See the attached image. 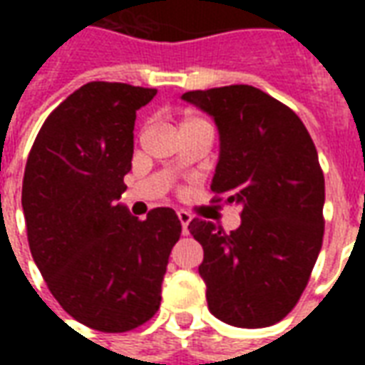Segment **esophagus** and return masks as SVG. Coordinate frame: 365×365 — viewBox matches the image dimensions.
<instances>
[{
    "label": "esophagus",
    "mask_w": 365,
    "mask_h": 365,
    "mask_svg": "<svg viewBox=\"0 0 365 365\" xmlns=\"http://www.w3.org/2000/svg\"><path fill=\"white\" fill-rule=\"evenodd\" d=\"M178 219H180V222H182V232H183V235H190L187 227H190V222H191V215L187 213V211H180V213H178Z\"/></svg>",
    "instance_id": "obj_1"
}]
</instances>
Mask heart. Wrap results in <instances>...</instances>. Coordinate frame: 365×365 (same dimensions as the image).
<instances>
[{
  "label": "heart",
  "mask_w": 365,
  "mask_h": 365,
  "mask_svg": "<svg viewBox=\"0 0 365 365\" xmlns=\"http://www.w3.org/2000/svg\"><path fill=\"white\" fill-rule=\"evenodd\" d=\"M191 125H207L205 120L199 119V117H193V115H185L180 123V128L182 127H191Z\"/></svg>",
  "instance_id": "b5f03b06"
}]
</instances>
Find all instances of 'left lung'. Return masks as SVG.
I'll return each instance as SVG.
<instances>
[{
    "instance_id": "obj_1",
    "label": "left lung",
    "mask_w": 365,
    "mask_h": 365,
    "mask_svg": "<svg viewBox=\"0 0 365 365\" xmlns=\"http://www.w3.org/2000/svg\"><path fill=\"white\" fill-rule=\"evenodd\" d=\"M182 99L219 128L215 201L242 209L230 232L203 219L187 227L203 246L209 311L240 329L275 324L297 305L322 246L324 175L313 138L287 105L252 86Z\"/></svg>"
}]
</instances>
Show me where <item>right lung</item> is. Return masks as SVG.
I'll return each instance as SVG.
<instances>
[{
    "mask_svg": "<svg viewBox=\"0 0 365 365\" xmlns=\"http://www.w3.org/2000/svg\"><path fill=\"white\" fill-rule=\"evenodd\" d=\"M154 96L128 83H86L44 120L25 166L21 203L36 268L70 317L101 332H127L154 317L182 235L170 207L138 221L117 203L136 111Z\"/></svg>",
    "mask_w": 365,
    "mask_h": 365,
    "instance_id": "right-lung-1",
    "label": "right lung"
}]
</instances>
